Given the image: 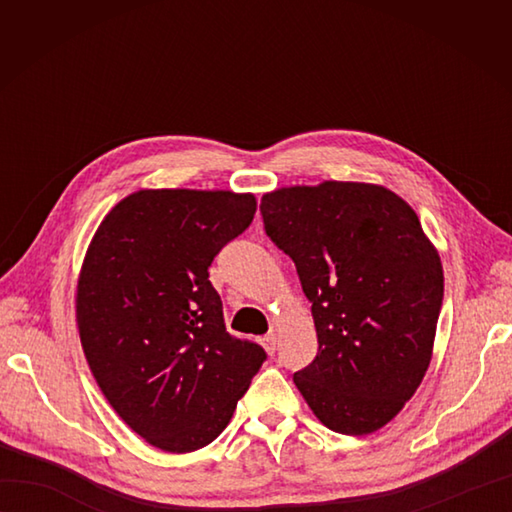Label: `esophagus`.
I'll return each mask as SVG.
<instances>
[{
  "mask_svg": "<svg viewBox=\"0 0 512 512\" xmlns=\"http://www.w3.org/2000/svg\"><path fill=\"white\" fill-rule=\"evenodd\" d=\"M259 343L264 345V350L268 352V354H273L275 350H277V334L275 332H268L266 336H262V339H259Z\"/></svg>",
  "mask_w": 512,
  "mask_h": 512,
  "instance_id": "esophagus-1",
  "label": "esophagus"
}]
</instances>
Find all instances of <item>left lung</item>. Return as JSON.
Segmentation results:
<instances>
[{
    "label": "left lung",
    "mask_w": 512,
    "mask_h": 512,
    "mask_svg": "<svg viewBox=\"0 0 512 512\" xmlns=\"http://www.w3.org/2000/svg\"><path fill=\"white\" fill-rule=\"evenodd\" d=\"M266 233L292 257L319 352L292 376L325 427L367 436L427 374L444 297L438 248L387 187L323 180L262 198Z\"/></svg>",
    "instance_id": "8db88e82"
}]
</instances>
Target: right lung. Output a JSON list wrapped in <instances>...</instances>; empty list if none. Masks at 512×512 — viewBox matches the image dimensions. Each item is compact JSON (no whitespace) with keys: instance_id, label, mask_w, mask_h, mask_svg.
I'll use <instances>...</instances> for the list:
<instances>
[{"instance_id":"add662e5","label":"right lung","mask_w":512,"mask_h":512,"mask_svg":"<svg viewBox=\"0 0 512 512\" xmlns=\"http://www.w3.org/2000/svg\"><path fill=\"white\" fill-rule=\"evenodd\" d=\"M253 193L140 189L103 217L76 284V325L103 396L151 447L191 453L231 422L266 361L226 332L209 266L253 222Z\"/></svg>"}]
</instances>
